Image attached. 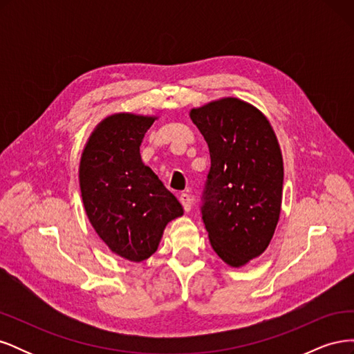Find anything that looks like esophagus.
<instances>
[{"label":"esophagus","instance_id":"34e87169","mask_svg":"<svg viewBox=\"0 0 354 354\" xmlns=\"http://www.w3.org/2000/svg\"><path fill=\"white\" fill-rule=\"evenodd\" d=\"M180 202H181V205H183L186 212H189L192 209V205H194V201H192L190 195H187V194L180 195Z\"/></svg>","mask_w":354,"mask_h":354}]
</instances>
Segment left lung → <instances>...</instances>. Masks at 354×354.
Wrapping results in <instances>:
<instances>
[{"instance_id":"left-lung-1","label":"left lung","mask_w":354,"mask_h":354,"mask_svg":"<svg viewBox=\"0 0 354 354\" xmlns=\"http://www.w3.org/2000/svg\"><path fill=\"white\" fill-rule=\"evenodd\" d=\"M209 147L202 218L212 250L239 269L269 246L282 207L283 159L267 116L238 97L190 109Z\"/></svg>"}]
</instances>
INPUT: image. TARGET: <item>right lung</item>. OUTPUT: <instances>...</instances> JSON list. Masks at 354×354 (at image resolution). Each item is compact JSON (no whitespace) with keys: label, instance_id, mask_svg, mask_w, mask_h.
Returning a JSON list of instances; mask_svg holds the SVG:
<instances>
[{"label":"right lung","instance_id":"1","mask_svg":"<svg viewBox=\"0 0 354 354\" xmlns=\"http://www.w3.org/2000/svg\"><path fill=\"white\" fill-rule=\"evenodd\" d=\"M158 118L133 112L103 118L80 160L81 198L93 229L115 255L133 263L147 260L167 224L183 216L178 199L140 156Z\"/></svg>","mask_w":354,"mask_h":354}]
</instances>
